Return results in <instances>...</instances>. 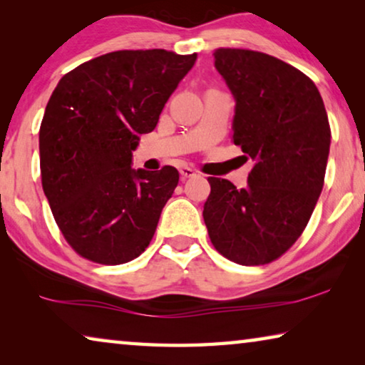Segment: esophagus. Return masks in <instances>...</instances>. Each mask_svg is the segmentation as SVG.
<instances>
[{"label": "esophagus", "instance_id": "esophagus-1", "mask_svg": "<svg viewBox=\"0 0 365 365\" xmlns=\"http://www.w3.org/2000/svg\"><path fill=\"white\" fill-rule=\"evenodd\" d=\"M180 175L182 178H191V177H196V170L193 168H180Z\"/></svg>", "mask_w": 365, "mask_h": 365}]
</instances>
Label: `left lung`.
Here are the masks:
<instances>
[{
  "instance_id": "obj_1",
  "label": "left lung",
  "mask_w": 365,
  "mask_h": 365,
  "mask_svg": "<svg viewBox=\"0 0 365 365\" xmlns=\"http://www.w3.org/2000/svg\"><path fill=\"white\" fill-rule=\"evenodd\" d=\"M214 64L235 96L232 141L255 160L248 187L209 177V238L242 265L269 264L304 232L324 188L330 123L316 83L265 53L219 48Z\"/></svg>"
}]
</instances>
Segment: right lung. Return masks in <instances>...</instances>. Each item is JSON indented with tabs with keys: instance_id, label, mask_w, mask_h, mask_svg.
<instances>
[{
	"instance_id": "add662e5",
	"label": "right lung",
	"mask_w": 365,
	"mask_h": 365,
	"mask_svg": "<svg viewBox=\"0 0 365 365\" xmlns=\"http://www.w3.org/2000/svg\"><path fill=\"white\" fill-rule=\"evenodd\" d=\"M195 61L196 53L122 49L59 80L40 125L41 185L78 256L119 265L150 245L178 170H135L132 151Z\"/></svg>"
}]
</instances>
